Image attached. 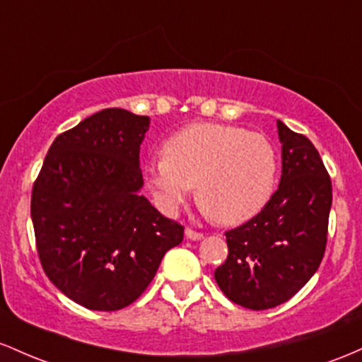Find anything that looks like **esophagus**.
Here are the masks:
<instances>
[{"mask_svg":"<svg viewBox=\"0 0 362 362\" xmlns=\"http://www.w3.org/2000/svg\"><path fill=\"white\" fill-rule=\"evenodd\" d=\"M185 234H186V238L193 239V241H198V239L203 238V233H200V230H194V229H192V227H186Z\"/></svg>","mask_w":362,"mask_h":362,"instance_id":"obj_1","label":"esophagus"}]
</instances>
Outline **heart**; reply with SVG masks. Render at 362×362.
<instances>
[{
	"mask_svg": "<svg viewBox=\"0 0 362 362\" xmlns=\"http://www.w3.org/2000/svg\"><path fill=\"white\" fill-rule=\"evenodd\" d=\"M279 156L270 138L241 127L194 123L164 144L147 165V180L165 212L188 200L194 185L202 209L224 226L250 221L270 202Z\"/></svg>",
	"mask_w": 362,
	"mask_h": 362,
	"instance_id": "obj_1",
	"label": "heart"
}]
</instances>
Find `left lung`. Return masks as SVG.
<instances>
[{"mask_svg":"<svg viewBox=\"0 0 362 362\" xmlns=\"http://www.w3.org/2000/svg\"><path fill=\"white\" fill-rule=\"evenodd\" d=\"M282 141L279 189L259 214L226 233L229 255L215 282L247 310L289 301L322 263L327 247L332 180L310 138L277 121Z\"/></svg>","mask_w":362,"mask_h":362,"instance_id":"obj_1","label":"left lung"}]
</instances>
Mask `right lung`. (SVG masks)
Wrapping results in <instances>:
<instances>
[{
  "label": "right lung",
  "instance_id": "1",
  "mask_svg": "<svg viewBox=\"0 0 362 362\" xmlns=\"http://www.w3.org/2000/svg\"><path fill=\"white\" fill-rule=\"evenodd\" d=\"M148 117L109 107L56 136L32 188L42 270L93 311L136 301L185 227L138 193Z\"/></svg>",
  "mask_w": 362,
  "mask_h": 362
}]
</instances>
